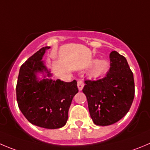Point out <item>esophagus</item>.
Here are the masks:
<instances>
[{"label":"esophagus","mask_w":150,"mask_h":150,"mask_svg":"<svg viewBox=\"0 0 150 150\" xmlns=\"http://www.w3.org/2000/svg\"><path fill=\"white\" fill-rule=\"evenodd\" d=\"M84 85H85V84H84V81L82 79H79L77 81V86L78 88H79V91H82Z\"/></svg>","instance_id":"esophagus-1"}]
</instances>
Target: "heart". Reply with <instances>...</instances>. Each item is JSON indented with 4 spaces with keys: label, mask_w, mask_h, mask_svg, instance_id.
<instances>
[{
    "label": "heart",
    "mask_w": 150,
    "mask_h": 150,
    "mask_svg": "<svg viewBox=\"0 0 150 150\" xmlns=\"http://www.w3.org/2000/svg\"><path fill=\"white\" fill-rule=\"evenodd\" d=\"M93 68L91 71V76L92 77H99V76H103L104 74L108 72V69L110 68L109 62L107 60H100L99 59H93L91 62V65H94Z\"/></svg>",
    "instance_id": "b5f03b06"
}]
</instances>
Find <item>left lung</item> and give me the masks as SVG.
Listing matches in <instances>:
<instances>
[{"mask_svg":"<svg viewBox=\"0 0 150 150\" xmlns=\"http://www.w3.org/2000/svg\"><path fill=\"white\" fill-rule=\"evenodd\" d=\"M110 68L106 76L85 80L82 92L95 125L108 126L122 119L129 111L135 96L133 74L126 58L115 51L110 54Z\"/></svg>","mask_w":150,"mask_h":150,"instance_id":"obj_1","label":"left lung"}]
</instances>
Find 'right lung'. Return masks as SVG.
I'll return each mask as SVG.
<instances>
[{
    "label": "right lung",
    "instance_id": "1",
    "mask_svg": "<svg viewBox=\"0 0 150 150\" xmlns=\"http://www.w3.org/2000/svg\"><path fill=\"white\" fill-rule=\"evenodd\" d=\"M49 48H40L21 65L16 86L17 102L30 123L46 129H58L66 124L71 102L79 90L76 80H38L37 72L46 71L48 76H51L41 60Z\"/></svg>",
    "mask_w": 150,
    "mask_h": 150
}]
</instances>
